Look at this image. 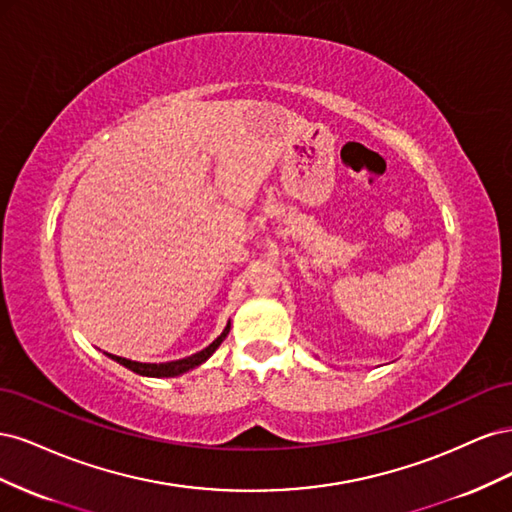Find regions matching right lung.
Masks as SVG:
<instances>
[{
	"label": "right lung",
	"mask_w": 512,
	"mask_h": 512,
	"mask_svg": "<svg viewBox=\"0 0 512 512\" xmlns=\"http://www.w3.org/2000/svg\"><path fill=\"white\" fill-rule=\"evenodd\" d=\"M228 331H230V322L226 324L224 333H222L218 339H213V342H211L205 350H200V352H196V354H192V356H185V359H179V361H168V363H138V361L123 359V356H115V354H108V356H111V359L117 361L119 365L132 369L134 374L151 376V378H170V376H179V374H185V371H190V369H194V367H198V365H203V363L209 359V356H211L215 350H218V346L224 342V337L228 335Z\"/></svg>",
	"instance_id": "add662e5"
}]
</instances>
